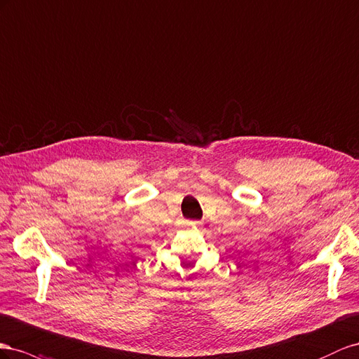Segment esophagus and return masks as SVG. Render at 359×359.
<instances>
[{"mask_svg":"<svg viewBox=\"0 0 359 359\" xmlns=\"http://www.w3.org/2000/svg\"><path fill=\"white\" fill-rule=\"evenodd\" d=\"M188 224H196V222H192V221H188Z\"/></svg>","mask_w":359,"mask_h":359,"instance_id":"34e87169","label":"esophagus"}]
</instances>
